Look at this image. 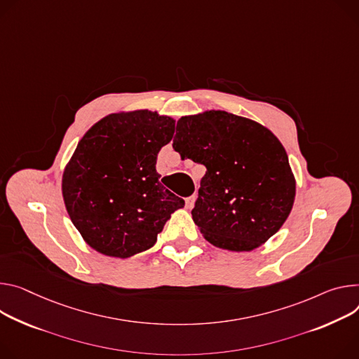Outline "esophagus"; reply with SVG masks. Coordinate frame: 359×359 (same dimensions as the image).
I'll return each mask as SVG.
<instances>
[{
  "mask_svg": "<svg viewBox=\"0 0 359 359\" xmlns=\"http://www.w3.org/2000/svg\"><path fill=\"white\" fill-rule=\"evenodd\" d=\"M194 201H196V196H194V194H191V196L186 198V199H184L186 208H187V209H191V208H193V205H194Z\"/></svg>",
  "mask_w": 359,
  "mask_h": 359,
  "instance_id": "obj_1",
  "label": "esophagus"
}]
</instances>
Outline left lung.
<instances>
[{
	"label": "left lung",
	"instance_id": "8db88e82",
	"mask_svg": "<svg viewBox=\"0 0 359 359\" xmlns=\"http://www.w3.org/2000/svg\"><path fill=\"white\" fill-rule=\"evenodd\" d=\"M173 149L206 168L191 217L206 241L252 250L273 236L295 201L287 154L256 121L212 110L177 121Z\"/></svg>",
	"mask_w": 359,
	"mask_h": 359
}]
</instances>
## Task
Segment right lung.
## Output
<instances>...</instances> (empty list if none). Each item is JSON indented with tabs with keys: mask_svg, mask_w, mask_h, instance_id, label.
Masks as SVG:
<instances>
[{
	"mask_svg": "<svg viewBox=\"0 0 359 359\" xmlns=\"http://www.w3.org/2000/svg\"><path fill=\"white\" fill-rule=\"evenodd\" d=\"M173 133L172 117L137 110L102 118L79 142L62 175V198L93 249L123 259L144 252L184 206L156 172L157 153Z\"/></svg>",
	"mask_w": 359,
	"mask_h": 359,
	"instance_id": "1",
	"label": "right lung"
}]
</instances>
